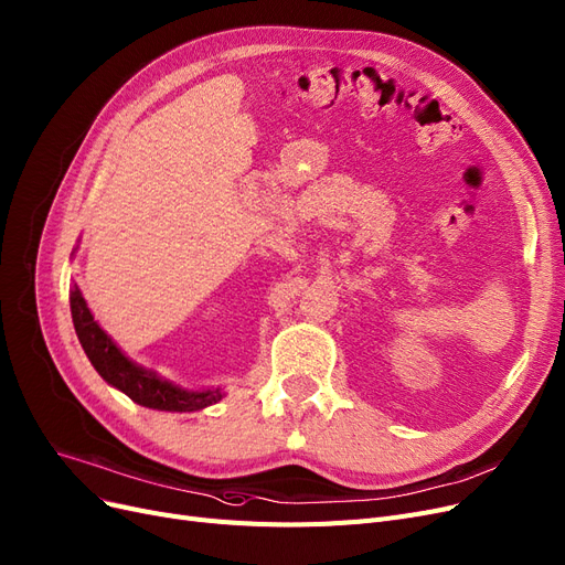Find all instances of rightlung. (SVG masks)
Returning <instances> with one entry per match:
<instances>
[{
  "mask_svg": "<svg viewBox=\"0 0 565 565\" xmlns=\"http://www.w3.org/2000/svg\"><path fill=\"white\" fill-rule=\"evenodd\" d=\"M72 318L78 341L89 359L95 371L113 385L127 394L134 403L146 405L152 411H167V413H194L209 405L217 403L224 394L220 390H204V392H190L173 385V382L157 375L150 369L139 366L137 361L122 354V350L110 341V335L95 322L93 312H89L81 289L72 287Z\"/></svg>",
  "mask_w": 565,
  "mask_h": 565,
  "instance_id": "add662e5",
  "label": "right lung"
}]
</instances>
